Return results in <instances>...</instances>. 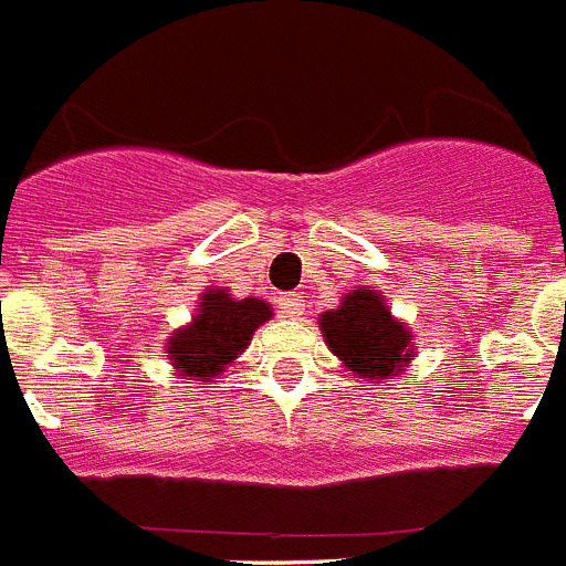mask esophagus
I'll list each match as a JSON object with an SVG mask.
<instances>
[{"label": "esophagus", "mask_w": 566, "mask_h": 566, "mask_svg": "<svg viewBox=\"0 0 566 566\" xmlns=\"http://www.w3.org/2000/svg\"><path fill=\"white\" fill-rule=\"evenodd\" d=\"M279 310H282L287 318H298V315H304V298L298 293L282 295V298H279Z\"/></svg>", "instance_id": "obj_1"}]
</instances>
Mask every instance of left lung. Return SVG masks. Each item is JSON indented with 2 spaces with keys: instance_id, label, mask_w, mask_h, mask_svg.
<instances>
[{
  "instance_id": "1",
  "label": "left lung",
  "mask_w": 566,
  "mask_h": 566,
  "mask_svg": "<svg viewBox=\"0 0 566 566\" xmlns=\"http://www.w3.org/2000/svg\"><path fill=\"white\" fill-rule=\"evenodd\" d=\"M324 344L349 375L369 384L397 378L415 360V335L403 318H395L384 295L371 287H355L335 310L318 318Z\"/></svg>"
}]
</instances>
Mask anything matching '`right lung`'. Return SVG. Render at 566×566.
Instances as JSON below:
<instances>
[{"mask_svg":"<svg viewBox=\"0 0 566 566\" xmlns=\"http://www.w3.org/2000/svg\"><path fill=\"white\" fill-rule=\"evenodd\" d=\"M273 307L264 298H233L226 287H208L188 324L169 335L171 371L182 380L211 384L251 346L253 333L271 321Z\"/></svg>","mask_w":566,"mask_h":566,"instance_id":"right-lung-1","label":"right lung"}]
</instances>
